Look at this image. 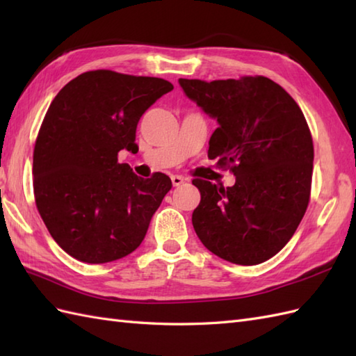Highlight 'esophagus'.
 <instances>
[{
  "instance_id": "34e87169",
  "label": "esophagus",
  "mask_w": 356,
  "mask_h": 356,
  "mask_svg": "<svg viewBox=\"0 0 356 356\" xmlns=\"http://www.w3.org/2000/svg\"><path fill=\"white\" fill-rule=\"evenodd\" d=\"M171 182H172L174 186H180L185 182V179L182 176H177V174H174V176H171Z\"/></svg>"
}]
</instances>
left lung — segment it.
I'll return each instance as SVG.
<instances>
[{
  "label": "left lung",
  "mask_w": 356,
  "mask_h": 356,
  "mask_svg": "<svg viewBox=\"0 0 356 356\" xmlns=\"http://www.w3.org/2000/svg\"><path fill=\"white\" fill-rule=\"evenodd\" d=\"M179 84L217 119L208 157L236 176L228 188L193 180L200 191L195 234L226 261L251 266L269 260L292 238L311 197L314 142L303 111L264 76L180 78Z\"/></svg>",
  "instance_id": "left-lung-1"
}]
</instances>
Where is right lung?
Here are the masks:
<instances>
[{
	"label": "right lung",
	"instance_id": "1",
	"mask_svg": "<svg viewBox=\"0 0 356 356\" xmlns=\"http://www.w3.org/2000/svg\"><path fill=\"white\" fill-rule=\"evenodd\" d=\"M171 90L161 78L93 70L51 101L35 142L33 193L50 236L73 259L108 263L142 243L172 184L163 172L136 176L118 154L138 151L140 116Z\"/></svg>",
	"mask_w": 356,
	"mask_h": 356
}]
</instances>
